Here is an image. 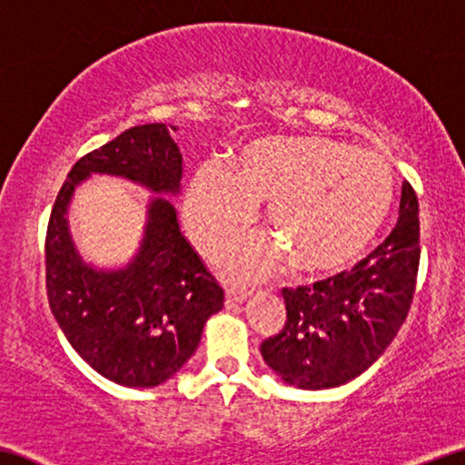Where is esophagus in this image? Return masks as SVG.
I'll use <instances>...</instances> for the list:
<instances>
[{
    "mask_svg": "<svg viewBox=\"0 0 465 465\" xmlns=\"http://www.w3.org/2000/svg\"><path fill=\"white\" fill-rule=\"evenodd\" d=\"M248 296H251V290H246V288H235V286L225 288L227 304H240V302H244Z\"/></svg>",
    "mask_w": 465,
    "mask_h": 465,
    "instance_id": "34e87169",
    "label": "esophagus"
}]
</instances>
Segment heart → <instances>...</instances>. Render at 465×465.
<instances>
[{
  "mask_svg": "<svg viewBox=\"0 0 465 465\" xmlns=\"http://www.w3.org/2000/svg\"><path fill=\"white\" fill-rule=\"evenodd\" d=\"M394 198L391 164L370 150L322 135L248 142L223 166H203L185 196L200 251L214 256L248 230L265 204L272 238L240 242L221 256L233 280H261L288 262L299 275L351 265L376 238Z\"/></svg>",
  "mask_w": 465,
  "mask_h": 465,
  "instance_id": "1",
  "label": "heart"
}]
</instances>
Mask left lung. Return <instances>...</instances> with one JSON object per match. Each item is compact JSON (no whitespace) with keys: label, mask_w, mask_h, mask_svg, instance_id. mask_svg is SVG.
Returning <instances> with one entry per match:
<instances>
[{"label":"left lung","mask_w":465,"mask_h":465,"mask_svg":"<svg viewBox=\"0 0 465 465\" xmlns=\"http://www.w3.org/2000/svg\"><path fill=\"white\" fill-rule=\"evenodd\" d=\"M418 267L420 204L405 182L397 225L376 251L351 272L282 290L286 323L262 341L265 363L283 382L304 391L361 376L407 320Z\"/></svg>","instance_id":"1"}]
</instances>
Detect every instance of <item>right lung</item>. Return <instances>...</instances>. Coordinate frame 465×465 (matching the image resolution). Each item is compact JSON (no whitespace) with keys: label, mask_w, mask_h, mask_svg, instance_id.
<instances>
[{"label":"right lung","mask_w":465,"mask_h":465,"mask_svg":"<svg viewBox=\"0 0 465 465\" xmlns=\"http://www.w3.org/2000/svg\"><path fill=\"white\" fill-rule=\"evenodd\" d=\"M92 173L119 175L156 193H177L183 163L163 123L137 124L79 158L62 183L45 235V288L66 341L104 378L158 386L196 352L223 288L179 232L169 200L154 198L140 252L119 272L81 261L68 233L73 192Z\"/></svg>","instance_id":"obj_1"}]
</instances>
